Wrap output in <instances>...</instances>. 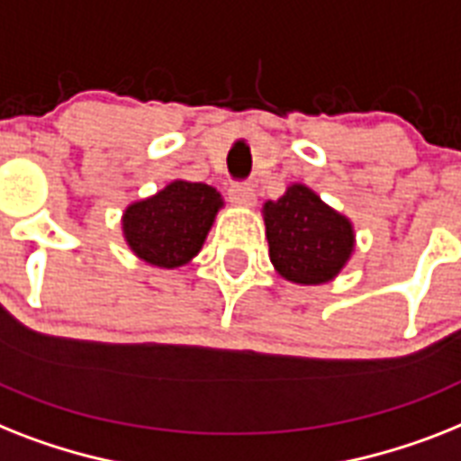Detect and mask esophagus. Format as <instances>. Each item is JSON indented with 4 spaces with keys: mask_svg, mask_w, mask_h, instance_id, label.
<instances>
[{
    "mask_svg": "<svg viewBox=\"0 0 461 461\" xmlns=\"http://www.w3.org/2000/svg\"><path fill=\"white\" fill-rule=\"evenodd\" d=\"M230 198L231 203L237 205H253L256 203V189L249 185V182H234L230 186Z\"/></svg>",
    "mask_w": 461,
    "mask_h": 461,
    "instance_id": "1",
    "label": "esophagus"
}]
</instances>
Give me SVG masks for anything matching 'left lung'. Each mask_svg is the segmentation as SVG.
Listing matches in <instances>:
<instances>
[{
  "instance_id": "1",
  "label": "left lung",
  "mask_w": 461,
  "mask_h": 461,
  "mask_svg": "<svg viewBox=\"0 0 461 461\" xmlns=\"http://www.w3.org/2000/svg\"><path fill=\"white\" fill-rule=\"evenodd\" d=\"M269 260L295 284L334 279L353 250V227L308 186L294 185L263 208Z\"/></svg>"
}]
</instances>
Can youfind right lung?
Segmentation results:
<instances>
[{"label":"right lung","instance_id":"1","mask_svg":"<svg viewBox=\"0 0 461 461\" xmlns=\"http://www.w3.org/2000/svg\"><path fill=\"white\" fill-rule=\"evenodd\" d=\"M220 205L222 198L212 186L177 179L156 196L127 208L125 239L146 263L179 267L201 250Z\"/></svg>","mask_w":461,"mask_h":461}]
</instances>
